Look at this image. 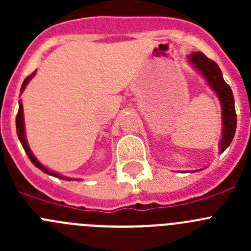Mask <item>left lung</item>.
<instances>
[{
  "instance_id": "left-lung-1",
  "label": "left lung",
  "mask_w": 251,
  "mask_h": 251,
  "mask_svg": "<svg viewBox=\"0 0 251 251\" xmlns=\"http://www.w3.org/2000/svg\"><path fill=\"white\" fill-rule=\"evenodd\" d=\"M188 62L203 75L210 87L219 97L222 108V136L220 141V153H224L231 144L237 128L234 97L231 87L225 82L221 69L214 60L204 53L193 52L188 55ZM193 173V171H192Z\"/></svg>"
}]
</instances>
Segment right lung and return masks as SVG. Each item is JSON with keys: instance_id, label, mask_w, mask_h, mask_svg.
Wrapping results in <instances>:
<instances>
[{"instance_id": "obj_1", "label": "right lung", "mask_w": 251, "mask_h": 251, "mask_svg": "<svg viewBox=\"0 0 251 251\" xmlns=\"http://www.w3.org/2000/svg\"><path fill=\"white\" fill-rule=\"evenodd\" d=\"M35 74H36V72H34V73H32L31 75H30V76H27L26 78H25L24 82H23V85H22V88H20V92H23V91H24V88L26 87V85H27V83H29V81L31 80V78L35 76ZM16 127H17V135H18V138H19V141H20V143H22L23 148H24L25 153H26V155L29 156V159H30V160H31V163L34 164V165L36 166V168H39L40 170H42V171H44V173H46V174H48V175H50V176L59 177V178H62V179H67V181H70V179H73V178H69V177H64V176H62V175L55 174V173H53V171L48 170V169L45 168V166L42 165V164L40 163V161L37 160L36 158H35V155H34V154H32L31 149L29 148V144H27L26 138H25L24 116H23V104H22V100H19V110H18L17 118H16Z\"/></svg>"}]
</instances>
